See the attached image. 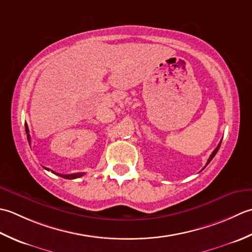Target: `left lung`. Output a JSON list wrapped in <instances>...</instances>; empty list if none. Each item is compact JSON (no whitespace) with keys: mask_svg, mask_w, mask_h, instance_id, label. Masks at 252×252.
<instances>
[{"mask_svg":"<svg viewBox=\"0 0 252 252\" xmlns=\"http://www.w3.org/2000/svg\"><path fill=\"white\" fill-rule=\"evenodd\" d=\"M220 142H222V141H220ZM220 142L219 143V146L217 147V148H215L214 149V151L212 152V155L211 156H210V158H209V160H208V162H207V165H208V164L210 163V162H211L212 161V158L215 157V155H217V153H218V151H219V149H220Z\"/></svg>","mask_w":252,"mask_h":252,"instance_id":"left-lung-1","label":"left lung"}]
</instances>
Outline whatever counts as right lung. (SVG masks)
<instances>
[{
  "instance_id": "1",
  "label": "right lung",
  "mask_w": 252,
  "mask_h": 252,
  "mask_svg": "<svg viewBox=\"0 0 252 252\" xmlns=\"http://www.w3.org/2000/svg\"><path fill=\"white\" fill-rule=\"evenodd\" d=\"M25 128H26V133H27L28 142L30 143V135H29V129H28V125L27 124H25ZM84 174L85 173H75V174H67V175H65V174H58V175L61 176V177H63V178H66V179H75V178L81 177V176L84 175Z\"/></svg>"
}]
</instances>
